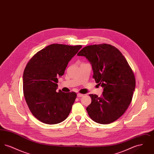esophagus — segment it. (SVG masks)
Returning a JSON list of instances; mask_svg holds the SVG:
<instances>
[{"mask_svg":"<svg viewBox=\"0 0 154 154\" xmlns=\"http://www.w3.org/2000/svg\"><path fill=\"white\" fill-rule=\"evenodd\" d=\"M83 96H84L83 94H80V93L77 94V97H82Z\"/></svg>","mask_w":154,"mask_h":154,"instance_id":"34e87169","label":"esophagus"}]
</instances>
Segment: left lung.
Wrapping results in <instances>:
<instances>
[{"instance_id":"8db88e82","label":"left lung","mask_w":154,"mask_h":154,"mask_svg":"<svg viewBox=\"0 0 154 154\" xmlns=\"http://www.w3.org/2000/svg\"><path fill=\"white\" fill-rule=\"evenodd\" d=\"M91 63L93 78L103 88L102 96L90 94L91 103L87 107L96 122L108 124L121 117L132 101L136 80L131 67L122 54L110 44L88 45L77 54Z\"/></svg>"}]
</instances>
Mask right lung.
<instances>
[{
  "label": "right lung",
  "instance_id": "obj_1",
  "mask_svg": "<svg viewBox=\"0 0 154 154\" xmlns=\"http://www.w3.org/2000/svg\"><path fill=\"white\" fill-rule=\"evenodd\" d=\"M82 45L52 44L37 52L30 59L23 74V95L30 111L47 124L65 120L77 97L76 93L59 91V76H62L69 62Z\"/></svg>",
  "mask_w": 154,
  "mask_h": 154
}]
</instances>
